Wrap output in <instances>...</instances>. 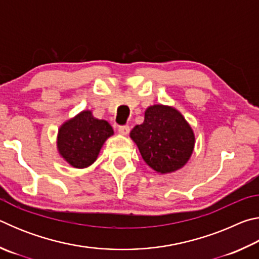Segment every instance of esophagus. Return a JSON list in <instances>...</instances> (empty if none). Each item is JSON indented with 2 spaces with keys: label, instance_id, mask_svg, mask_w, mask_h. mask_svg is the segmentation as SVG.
Masks as SVG:
<instances>
[{
  "label": "esophagus",
  "instance_id": "34e87169",
  "mask_svg": "<svg viewBox=\"0 0 259 259\" xmlns=\"http://www.w3.org/2000/svg\"><path fill=\"white\" fill-rule=\"evenodd\" d=\"M119 133L121 134V135H123V136H126L128 135L129 133H130V128L128 125H123V126H120L119 128Z\"/></svg>",
  "mask_w": 259,
  "mask_h": 259
}]
</instances>
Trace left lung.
<instances>
[{"label": "left lung", "instance_id": "1", "mask_svg": "<svg viewBox=\"0 0 259 259\" xmlns=\"http://www.w3.org/2000/svg\"><path fill=\"white\" fill-rule=\"evenodd\" d=\"M144 161L156 174L177 171L191 159L195 136L183 114L172 106L156 104L147 107L142 124L131 130Z\"/></svg>", "mask_w": 259, "mask_h": 259}]
</instances>
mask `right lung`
<instances>
[{
	"instance_id": "1",
	"label": "right lung",
	"mask_w": 259,
	"mask_h": 259,
	"mask_svg": "<svg viewBox=\"0 0 259 259\" xmlns=\"http://www.w3.org/2000/svg\"><path fill=\"white\" fill-rule=\"evenodd\" d=\"M113 135L106 120H99L93 111L84 109L59 126L57 150L73 168L84 169L97 160L105 142Z\"/></svg>"
}]
</instances>
